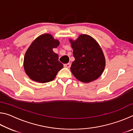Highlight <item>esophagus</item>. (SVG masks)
<instances>
[{
    "instance_id": "1",
    "label": "esophagus",
    "mask_w": 133,
    "mask_h": 133,
    "mask_svg": "<svg viewBox=\"0 0 133 133\" xmlns=\"http://www.w3.org/2000/svg\"><path fill=\"white\" fill-rule=\"evenodd\" d=\"M71 66V64L70 63H67V64H64V67H66V68H70Z\"/></svg>"
}]
</instances>
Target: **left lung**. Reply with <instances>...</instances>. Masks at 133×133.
Instances as JSON below:
<instances>
[{"instance_id":"obj_1","label":"left lung","mask_w":133,"mask_h":133,"mask_svg":"<svg viewBox=\"0 0 133 133\" xmlns=\"http://www.w3.org/2000/svg\"><path fill=\"white\" fill-rule=\"evenodd\" d=\"M75 58L70 67L75 77L84 83L98 78L104 71L105 62L102 49L93 37L81 35L75 41L70 40Z\"/></svg>"}]
</instances>
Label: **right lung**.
<instances>
[{"label":"right lung","mask_w":133,"mask_h":133,"mask_svg":"<svg viewBox=\"0 0 133 133\" xmlns=\"http://www.w3.org/2000/svg\"><path fill=\"white\" fill-rule=\"evenodd\" d=\"M59 44L49 34L40 36L31 44L24 55V69L31 80L44 83L55 79L63 67L58 55L53 51Z\"/></svg>","instance_id":"right-lung-1"}]
</instances>
